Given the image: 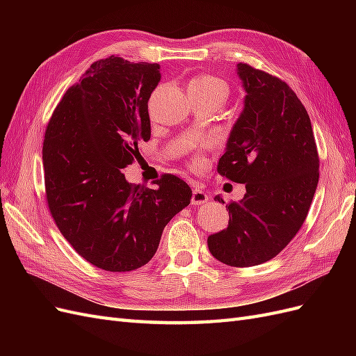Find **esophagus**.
I'll use <instances>...</instances> for the list:
<instances>
[{"mask_svg":"<svg viewBox=\"0 0 356 356\" xmlns=\"http://www.w3.org/2000/svg\"><path fill=\"white\" fill-rule=\"evenodd\" d=\"M209 199V195L204 190H202L200 187L195 186L193 187V196H191V203L193 204H203L207 203Z\"/></svg>","mask_w":356,"mask_h":356,"instance_id":"esophagus-1","label":"esophagus"}]
</instances>
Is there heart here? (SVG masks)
Here are the masks:
<instances>
[{"label": "heart", "instance_id": "1", "mask_svg": "<svg viewBox=\"0 0 356 356\" xmlns=\"http://www.w3.org/2000/svg\"><path fill=\"white\" fill-rule=\"evenodd\" d=\"M188 92H196L212 96L217 98L220 102H222L229 95V86L222 80L212 77V75H199L190 80L188 83Z\"/></svg>", "mask_w": 356, "mask_h": 356}]
</instances>
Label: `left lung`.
<instances>
[{"label":"left lung","mask_w":356,"mask_h":356,"mask_svg":"<svg viewBox=\"0 0 356 356\" xmlns=\"http://www.w3.org/2000/svg\"><path fill=\"white\" fill-rule=\"evenodd\" d=\"M243 110L233 124L218 174L246 193L229 207V227L208 238L218 261L250 267L272 260L303 225L319 179L310 118L289 86L238 63ZM215 200L224 203L221 196Z\"/></svg>","instance_id":"obj_1"}]
</instances>
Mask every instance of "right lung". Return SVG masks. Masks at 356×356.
I'll return each instance as SVG.
<instances>
[{"mask_svg": "<svg viewBox=\"0 0 356 356\" xmlns=\"http://www.w3.org/2000/svg\"><path fill=\"white\" fill-rule=\"evenodd\" d=\"M159 63L101 59L63 95L44 135L49 209L75 251L106 272H131L156 254L166 224L191 199L175 175L156 188L132 186L122 172L139 156L152 124L148 99Z\"/></svg>", "mask_w": 356, "mask_h": 356, "instance_id": "right-lung-1", "label": "right lung"}]
</instances>
